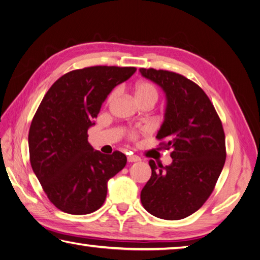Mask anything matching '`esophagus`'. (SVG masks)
<instances>
[{"instance_id": "esophagus-1", "label": "esophagus", "mask_w": 260, "mask_h": 260, "mask_svg": "<svg viewBox=\"0 0 260 260\" xmlns=\"http://www.w3.org/2000/svg\"><path fill=\"white\" fill-rule=\"evenodd\" d=\"M141 158L139 156H136V155H130L128 156V161L129 162H137V161H140Z\"/></svg>"}]
</instances>
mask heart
I'll list each match as a JSON object with an SVG mask.
<instances>
[{
  "label": "heart",
  "mask_w": 260,
  "mask_h": 260,
  "mask_svg": "<svg viewBox=\"0 0 260 260\" xmlns=\"http://www.w3.org/2000/svg\"><path fill=\"white\" fill-rule=\"evenodd\" d=\"M116 94H118V89H114V91L109 95V99H108L109 102H112V101L115 99ZM134 94H135L136 101L139 105L140 104H151L153 107V104H155L158 100V89L150 82L144 81V82L137 83L134 87ZM130 137L136 138L137 134L132 131L130 134Z\"/></svg>",
  "instance_id": "1"
}]
</instances>
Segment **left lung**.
Segmentation results:
<instances>
[{
  "mask_svg": "<svg viewBox=\"0 0 260 260\" xmlns=\"http://www.w3.org/2000/svg\"><path fill=\"white\" fill-rule=\"evenodd\" d=\"M141 75L166 95L164 122L157 139L172 149L171 165L150 160L151 177L141 203L150 214L181 220L193 214L213 192L225 161V136L218 113L198 84L177 73L140 68Z\"/></svg>",
  "mask_w": 260,
  "mask_h": 260,
  "instance_id": "left-lung-1",
  "label": "left lung"
}]
</instances>
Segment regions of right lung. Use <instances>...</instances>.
I'll return each mask as SVG.
<instances>
[{
  "instance_id": "add662e5",
  "label": "right lung",
  "mask_w": 260,
  "mask_h": 260,
  "mask_svg": "<svg viewBox=\"0 0 260 260\" xmlns=\"http://www.w3.org/2000/svg\"><path fill=\"white\" fill-rule=\"evenodd\" d=\"M136 67L93 66L72 71L52 84L29 130L32 171L57 209L88 214L104 203L108 182L123 169L124 153L94 150L87 130L111 91Z\"/></svg>"
}]
</instances>
